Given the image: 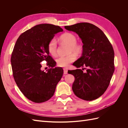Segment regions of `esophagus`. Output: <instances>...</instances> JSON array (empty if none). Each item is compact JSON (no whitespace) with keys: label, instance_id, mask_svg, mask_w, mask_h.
Returning <instances> with one entry per match:
<instances>
[{"label":"esophagus","instance_id":"1","mask_svg":"<svg viewBox=\"0 0 128 128\" xmlns=\"http://www.w3.org/2000/svg\"><path fill=\"white\" fill-rule=\"evenodd\" d=\"M64 74H67L68 73V69L67 68H64Z\"/></svg>","mask_w":128,"mask_h":128}]
</instances>
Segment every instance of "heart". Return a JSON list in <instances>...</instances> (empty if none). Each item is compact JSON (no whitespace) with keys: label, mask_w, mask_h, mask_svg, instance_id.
<instances>
[{"label":"heart","mask_w":128,"mask_h":128,"mask_svg":"<svg viewBox=\"0 0 128 128\" xmlns=\"http://www.w3.org/2000/svg\"><path fill=\"white\" fill-rule=\"evenodd\" d=\"M60 40L64 43L69 46V53L72 52L76 54L80 53L82 51V46L77 44V37L71 32H66L60 37ZM48 50L51 56H55L56 55L57 42L54 38L50 40L48 45ZM76 59V56L74 54H70L67 56H60L57 58L56 62L57 65L60 67H67Z\"/></svg>","instance_id":"b5f03b06"}]
</instances>
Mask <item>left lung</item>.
Segmentation results:
<instances>
[{"mask_svg":"<svg viewBox=\"0 0 128 128\" xmlns=\"http://www.w3.org/2000/svg\"><path fill=\"white\" fill-rule=\"evenodd\" d=\"M64 28L78 34L82 41V56L73 63L77 68L68 70L75 80L72 89L80 99L91 101L98 98L106 91L114 72V52L112 45L102 31L87 22L78 23Z\"/></svg>","mask_w":128,"mask_h":128,"instance_id":"8db88e82","label":"left lung"}]
</instances>
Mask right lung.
Instances as JSON below:
<instances>
[{
  "label": "right lung",
  "mask_w": 128,
  "mask_h": 128,
  "mask_svg": "<svg viewBox=\"0 0 128 128\" xmlns=\"http://www.w3.org/2000/svg\"><path fill=\"white\" fill-rule=\"evenodd\" d=\"M62 32L59 26L38 24L22 33L14 46L10 59L14 80L26 97L34 102L51 98L62 76V68L54 67L56 63L48 50V42ZM44 60L50 68L46 72L40 64Z\"/></svg>",
  "instance_id": "add662e5"
}]
</instances>
